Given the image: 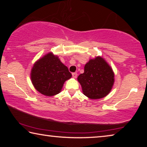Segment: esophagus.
<instances>
[{
	"label": "esophagus",
	"mask_w": 147,
	"mask_h": 147,
	"mask_svg": "<svg viewBox=\"0 0 147 147\" xmlns=\"http://www.w3.org/2000/svg\"><path fill=\"white\" fill-rule=\"evenodd\" d=\"M72 75H73V78H76V77H77V73H72Z\"/></svg>",
	"instance_id": "esophagus-1"
}]
</instances>
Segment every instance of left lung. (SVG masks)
<instances>
[{"instance_id": "obj_1", "label": "left lung", "mask_w": 147, "mask_h": 147, "mask_svg": "<svg viewBox=\"0 0 147 147\" xmlns=\"http://www.w3.org/2000/svg\"><path fill=\"white\" fill-rule=\"evenodd\" d=\"M84 94L91 99L105 97L114 84V73L100 56L91 59L84 67V73L78 76Z\"/></svg>"}]
</instances>
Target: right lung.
Wrapping results in <instances>:
<instances>
[{
	"label": "right lung",
	"instance_id": "right-lung-1",
	"mask_svg": "<svg viewBox=\"0 0 147 147\" xmlns=\"http://www.w3.org/2000/svg\"><path fill=\"white\" fill-rule=\"evenodd\" d=\"M71 76L68 68L53 53L45 54L35 62L30 74L35 89L47 96L60 93L64 82Z\"/></svg>",
	"mask_w": 147,
	"mask_h": 147
}]
</instances>
